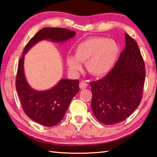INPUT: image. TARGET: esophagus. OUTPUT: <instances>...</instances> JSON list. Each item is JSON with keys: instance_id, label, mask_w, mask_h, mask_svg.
Masks as SVG:
<instances>
[{"instance_id": "esophagus-1", "label": "esophagus", "mask_w": 157, "mask_h": 157, "mask_svg": "<svg viewBox=\"0 0 157 157\" xmlns=\"http://www.w3.org/2000/svg\"><path fill=\"white\" fill-rule=\"evenodd\" d=\"M87 86H88V84H87L86 81H82L79 83V88L81 89H85L87 87Z\"/></svg>"}]
</instances>
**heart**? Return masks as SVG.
<instances>
[{
  "instance_id": "b5f03b06",
  "label": "heart",
  "mask_w": 157,
  "mask_h": 157,
  "mask_svg": "<svg viewBox=\"0 0 157 157\" xmlns=\"http://www.w3.org/2000/svg\"><path fill=\"white\" fill-rule=\"evenodd\" d=\"M120 46L116 41L106 37L94 36L82 41L75 48V56L68 55L66 63L72 71L81 68L80 62H86V68L94 75H102L113 67Z\"/></svg>"
}]
</instances>
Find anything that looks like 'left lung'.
<instances>
[{
	"label": "left lung",
	"instance_id": "8db88e82",
	"mask_svg": "<svg viewBox=\"0 0 157 157\" xmlns=\"http://www.w3.org/2000/svg\"><path fill=\"white\" fill-rule=\"evenodd\" d=\"M126 46L108 75L91 82V109L97 120L110 125L131 115L142 99L145 68L136 41L125 33Z\"/></svg>",
	"mask_w": 157,
	"mask_h": 157
}]
</instances>
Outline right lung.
<instances>
[{"mask_svg": "<svg viewBox=\"0 0 157 157\" xmlns=\"http://www.w3.org/2000/svg\"><path fill=\"white\" fill-rule=\"evenodd\" d=\"M75 32L62 28H45L39 30L26 45L18 64L16 89L23 111L31 120L46 127L56 125L62 120L71 100L79 92L78 79H62L46 91H37L26 81L23 69L24 55L37 42L44 39L64 42Z\"/></svg>", "mask_w": 157, "mask_h": 157, "instance_id": "obj_1", "label": "right lung"}]
</instances>
